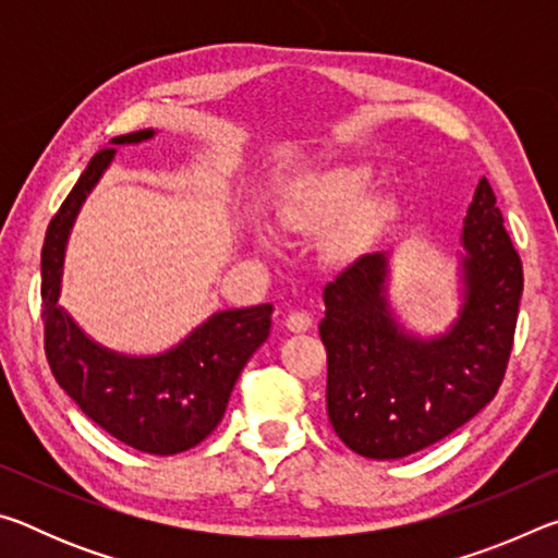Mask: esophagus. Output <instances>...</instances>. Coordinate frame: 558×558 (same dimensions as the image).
<instances>
[{"label":"esophagus","instance_id":"obj_1","mask_svg":"<svg viewBox=\"0 0 558 558\" xmlns=\"http://www.w3.org/2000/svg\"><path fill=\"white\" fill-rule=\"evenodd\" d=\"M313 325H315V319L307 313H290L286 317V327L290 329V332H307V329H313Z\"/></svg>","mask_w":558,"mask_h":558}]
</instances>
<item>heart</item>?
<instances>
[{
  "label": "heart",
  "instance_id": "b5f03b06",
  "mask_svg": "<svg viewBox=\"0 0 558 558\" xmlns=\"http://www.w3.org/2000/svg\"><path fill=\"white\" fill-rule=\"evenodd\" d=\"M374 182L369 167H337L300 189L286 209V223L302 233L329 229L327 253L349 260L362 253L396 216V196L389 192L364 194Z\"/></svg>",
  "mask_w": 558,
  "mask_h": 558
}]
</instances>
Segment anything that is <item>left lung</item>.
I'll return each mask as SVG.
<instances>
[{
	"label": "left lung",
	"mask_w": 558,
	"mask_h": 558,
	"mask_svg": "<svg viewBox=\"0 0 558 558\" xmlns=\"http://www.w3.org/2000/svg\"><path fill=\"white\" fill-rule=\"evenodd\" d=\"M462 305L446 332L423 339L386 295L389 253H366L327 282V415L349 450L396 460L450 436L495 399L512 354L522 260L487 179L462 226Z\"/></svg>",
	"instance_id": "1"
}]
</instances>
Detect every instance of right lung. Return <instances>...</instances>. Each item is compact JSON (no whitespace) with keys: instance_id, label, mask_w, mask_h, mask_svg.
Listing matches in <instances>:
<instances>
[{"instance_id":"right-lung-1","label":"right lung","mask_w":558,"mask_h":558,"mask_svg":"<svg viewBox=\"0 0 558 558\" xmlns=\"http://www.w3.org/2000/svg\"><path fill=\"white\" fill-rule=\"evenodd\" d=\"M155 130L110 140L90 159L46 229L41 248L44 349L61 389L102 430L149 456H177L219 426L253 352L270 335L272 305L223 310L155 356H130L98 344L59 305L63 258L75 216L116 157L112 145H137Z\"/></svg>"}]
</instances>
